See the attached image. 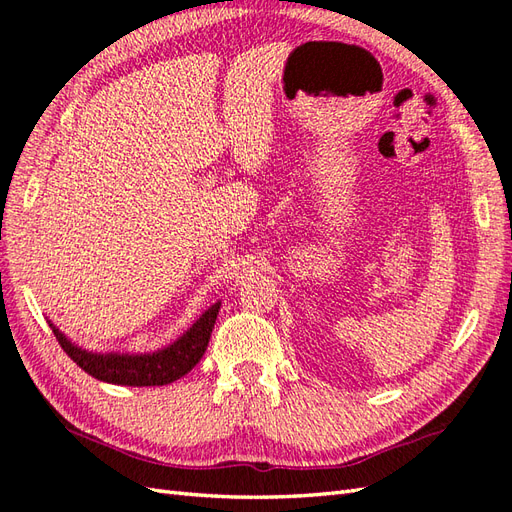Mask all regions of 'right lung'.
<instances>
[{
	"label": "right lung",
	"mask_w": 512,
	"mask_h": 512,
	"mask_svg": "<svg viewBox=\"0 0 512 512\" xmlns=\"http://www.w3.org/2000/svg\"><path fill=\"white\" fill-rule=\"evenodd\" d=\"M220 303L209 307L203 316L192 324V329L179 337L173 346L151 352V355H95L73 346L56 326H51L62 350L80 365V368L97 381L129 387H155L168 385L177 378L186 376L205 355L209 337H212L214 322Z\"/></svg>",
	"instance_id": "right-lung-1"
}]
</instances>
